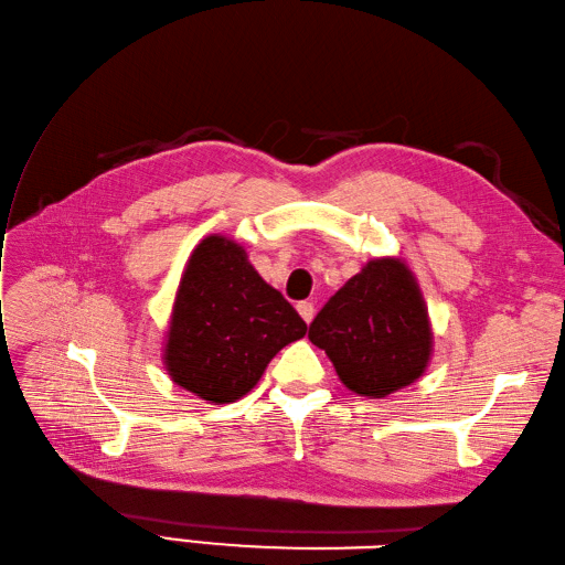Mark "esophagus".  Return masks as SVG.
<instances>
[{
    "label": "esophagus",
    "instance_id": "obj_1",
    "mask_svg": "<svg viewBox=\"0 0 565 565\" xmlns=\"http://www.w3.org/2000/svg\"><path fill=\"white\" fill-rule=\"evenodd\" d=\"M296 308H298V312H300V318H303L306 322H310V320H312V315H315V306H312V303H308V300H303V303H298Z\"/></svg>",
    "mask_w": 565,
    "mask_h": 565
}]
</instances>
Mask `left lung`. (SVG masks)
Returning <instances> with one entry per match:
<instances>
[{
	"label": "left lung",
	"mask_w": 565,
	"mask_h": 565,
	"mask_svg": "<svg viewBox=\"0 0 565 565\" xmlns=\"http://www.w3.org/2000/svg\"><path fill=\"white\" fill-rule=\"evenodd\" d=\"M308 337L363 397H385L414 383L430 356L428 312L397 259L369 262L315 315Z\"/></svg>",
	"instance_id": "left-lung-1"
}]
</instances>
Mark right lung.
Segmentation results:
<instances>
[{"instance_id": "right-lung-1", "label": "right lung", "mask_w": 565, "mask_h": 565, "mask_svg": "<svg viewBox=\"0 0 565 565\" xmlns=\"http://www.w3.org/2000/svg\"><path fill=\"white\" fill-rule=\"evenodd\" d=\"M306 332L303 318L262 281L243 247L209 235L180 281L166 365L180 387L226 404L247 395L277 351Z\"/></svg>"}]
</instances>
